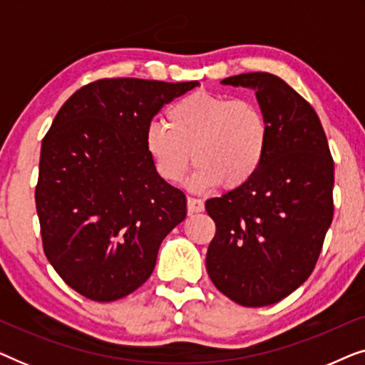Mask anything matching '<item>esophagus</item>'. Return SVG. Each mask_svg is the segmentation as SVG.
Wrapping results in <instances>:
<instances>
[{"label":"esophagus","mask_w":365,"mask_h":365,"mask_svg":"<svg viewBox=\"0 0 365 365\" xmlns=\"http://www.w3.org/2000/svg\"><path fill=\"white\" fill-rule=\"evenodd\" d=\"M187 211L189 212H201L204 211V201L199 197H187Z\"/></svg>","instance_id":"34e87169"}]
</instances>
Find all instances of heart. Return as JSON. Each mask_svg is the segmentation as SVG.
<instances>
[{
  "mask_svg": "<svg viewBox=\"0 0 365 365\" xmlns=\"http://www.w3.org/2000/svg\"><path fill=\"white\" fill-rule=\"evenodd\" d=\"M269 144L266 114L249 99L197 91L166 111V124L153 121L144 148L159 178L181 182L192 163V186L209 189L222 182L237 187L261 168Z\"/></svg>",
  "mask_w": 365,
  "mask_h": 365,
  "instance_id": "obj_1",
  "label": "heart"
}]
</instances>
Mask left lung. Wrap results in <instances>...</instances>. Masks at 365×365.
<instances>
[{
    "label": "left lung",
    "instance_id": "8db88e82",
    "mask_svg": "<svg viewBox=\"0 0 365 365\" xmlns=\"http://www.w3.org/2000/svg\"><path fill=\"white\" fill-rule=\"evenodd\" d=\"M222 84L256 89L269 144L247 182L206 201L216 224L206 269L231 301L271 306L316 267L334 216V161L314 108L276 74L244 73Z\"/></svg>",
    "mask_w": 365,
    "mask_h": 365
}]
</instances>
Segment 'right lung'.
Returning a JSON list of instances; mask_svg holds the SVG:
<instances>
[{
  "label": "right lung",
  "mask_w": 365,
  "mask_h": 365,
  "mask_svg": "<svg viewBox=\"0 0 365 365\" xmlns=\"http://www.w3.org/2000/svg\"><path fill=\"white\" fill-rule=\"evenodd\" d=\"M196 86L98 79L63 104L43 138L34 192L43 249L81 296L111 302L136 291L186 217V196L159 178L144 133L164 104Z\"/></svg>",
  "instance_id": "1"
}]
</instances>
